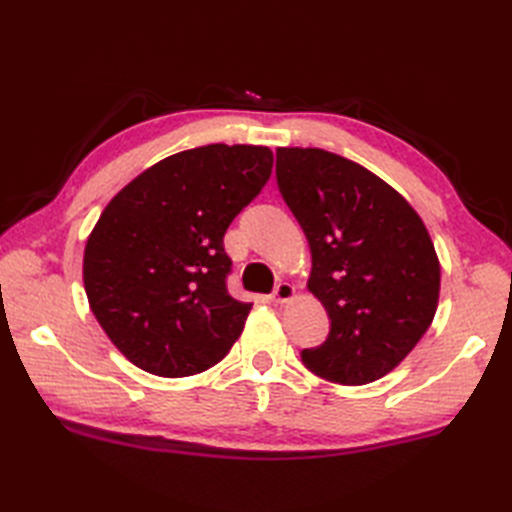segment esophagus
<instances>
[{
  "label": "esophagus",
  "mask_w": 512,
  "mask_h": 512,
  "mask_svg": "<svg viewBox=\"0 0 512 512\" xmlns=\"http://www.w3.org/2000/svg\"><path fill=\"white\" fill-rule=\"evenodd\" d=\"M292 297H295V286L288 284V281H279L277 288L273 290V299H275L277 303H286V301H290Z\"/></svg>",
  "instance_id": "1"
}]
</instances>
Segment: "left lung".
Segmentation results:
<instances>
[{"instance_id": "1", "label": "left lung", "mask_w": 512, "mask_h": 512, "mask_svg": "<svg viewBox=\"0 0 512 512\" xmlns=\"http://www.w3.org/2000/svg\"><path fill=\"white\" fill-rule=\"evenodd\" d=\"M277 184L310 244L308 288L330 317L328 339L301 352L303 365L341 385L383 378L438 308L427 228L387 182L325 149L279 147Z\"/></svg>"}]
</instances>
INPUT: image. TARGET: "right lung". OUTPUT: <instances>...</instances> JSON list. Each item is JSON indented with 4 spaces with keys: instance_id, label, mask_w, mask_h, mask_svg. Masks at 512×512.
I'll return each mask as SVG.
<instances>
[{
    "instance_id": "obj_1",
    "label": "right lung",
    "mask_w": 512,
    "mask_h": 512,
    "mask_svg": "<svg viewBox=\"0 0 512 512\" xmlns=\"http://www.w3.org/2000/svg\"><path fill=\"white\" fill-rule=\"evenodd\" d=\"M270 171L268 147H195L156 162L105 206L85 244V295L136 367L193 376L239 339L253 303L228 295L224 233Z\"/></svg>"
}]
</instances>
